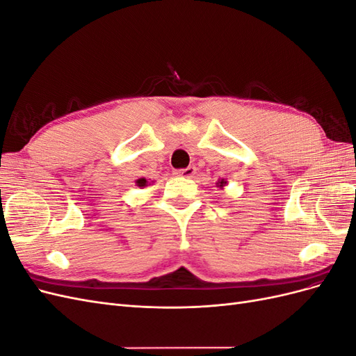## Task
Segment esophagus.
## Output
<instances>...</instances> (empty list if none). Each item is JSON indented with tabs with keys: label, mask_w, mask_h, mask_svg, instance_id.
<instances>
[{
	"label": "esophagus",
	"mask_w": 356,
	"mask_h": 356,
	"mask_svg": "<svg viewBox=\"0 0 356 356\" xmlns=\"http://www.w3.org/2000/svg\"><path fill=\"white\" fill-rule=\"evenodd\" d=\"M175 174H177L178 177H182V178H191L193 175L196 174V168L188 166V168H186V169H179V170H177Z\"/></svg>",
	"instance_id": "obj_1"
}]
</instances>
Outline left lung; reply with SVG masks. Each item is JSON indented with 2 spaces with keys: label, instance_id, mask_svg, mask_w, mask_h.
<instances>
[{
  "label": "left lung",
  "instance_id": "8db88e82",
  "mask_svg": "<svg viewBox=\"0 0 356 356\" xmlns=\"http://www.w3.org/2000/svg\"><path fill=\"white\" fill-rule=\"evenodd\" d=\"M225 184H227V181H224V179H221V181H218V182H217V186H218L220 188H222Z\"/></svg>",
  "mask_w": 356,
  "mask_h": 356
}]
</instances>
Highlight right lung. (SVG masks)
<instances>
[{"label":"right lung","mask_w":356,"mask_h":356,"mask_svg":"<svg viewBox=\"0 0 356 356\" xmlns=\"http://www.w3.org/2000/svg\"><path fill=\"white\" fill-rule=\"evenodd\" d=\"M147 179L145 178H139V179H136V186L138 187H145L147 186Z\"/></svg>","instance_id":"add662e5"}]
</instances>
